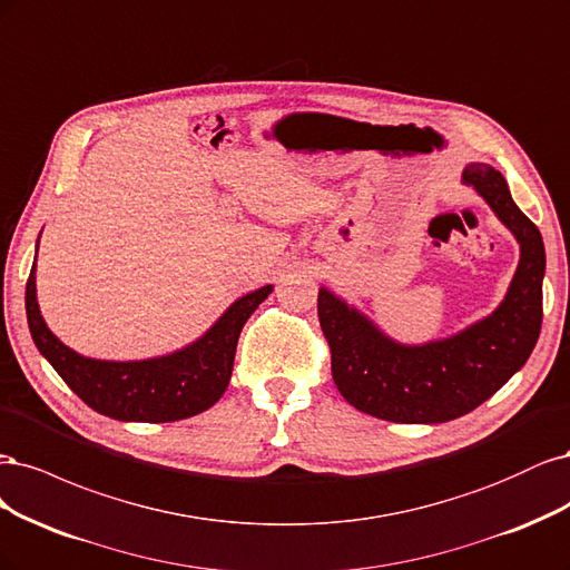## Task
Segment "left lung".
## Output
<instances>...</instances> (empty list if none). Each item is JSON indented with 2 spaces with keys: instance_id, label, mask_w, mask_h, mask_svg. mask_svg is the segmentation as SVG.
<instances>
[{
  "instance_id": "8db88e82",
  "label": "left lung",
  "mask_w": 570,
  "mask_h": 570,
  "mask_svg": "<svg viewBox=\"0 0 570 570\" xmlns=\"http://www.w3.org/2000/svg\"><path fill=\"white\" fill-rule=\"evenodd\" d=\"M462 181L483 196L521 246L504 301L492 315L450 338L397 343L353 305L320 288L317 315L332 347V376L341 395L364 414L395 424H443L464 416L517 374L542 326L544 244L540 229L513 204L507 179L471 163Z\"/></svg>"
}]
</instances>
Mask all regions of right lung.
Masks as SVG:
<instances>
[{"label": "right lung", "mask_w": 570, "mask_h": 570, "mask_svg": "<svg viewBox=\"0 0 570 570\" xmlns=\"http://www.w3.org/2000/svg\"><path fill=\"white\" fill-rule=\"evenodd\" d=\"M269 293L272 284L234 301L204 336L181 351L135 362L85 357L53 336L38 305L35 265L26 286V312L38 351L85 405L118 421L165 424L206 412L223 397L232 379L238 334Z\"/></svg>", "instance_id": "obj_1"}]
</instances>
